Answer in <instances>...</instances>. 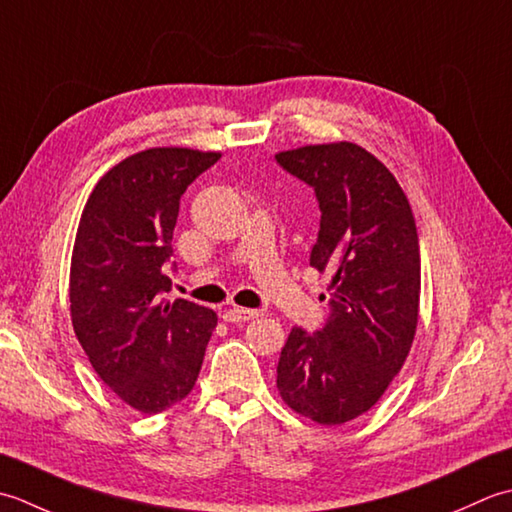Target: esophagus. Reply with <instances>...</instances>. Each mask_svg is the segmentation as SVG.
Wrapping results in <instances>:
<instances>
[{"instance_id": "obj_1", "label": "esophagus", "mask_w": 512, "mask_h": 512, "mask_svg": "<svg viewBox=\"0 0 512 512\" xmlns=\"http://www.w3.org/2000/svg\"><path fill=\"white\" fill-rule=\"evenodd\" d=\"M223 318L227 322H245V320H252L258 318V311L256 309H245V307H229Z\"/></svg>"}]
</instances>
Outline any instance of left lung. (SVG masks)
Masks as SVG:
<instances>
[{
  "instance_id": "obj_1",
  "label": "left lung",
  "mask_w": 512,
  "mask_h": 512,
  "mask_svg": "<svg viewBox=\"0 0 512 512\" xmlns=\"http://www.w3.org/2000/svg\"><path fill=\"white\" fill-rule=\"evenodd\" d=\"M276 161L316 194L309 265L331 276L325 327L291 329L276 387L296 413L344 424L382 398L409 356L420 305L415 218L395 176L356 143L305 145Z\"/></svg>"
}]
</instances>
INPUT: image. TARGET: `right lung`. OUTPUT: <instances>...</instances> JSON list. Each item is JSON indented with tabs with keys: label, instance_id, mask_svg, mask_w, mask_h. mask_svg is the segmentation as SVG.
<instances>
[{
	"label": "right lung",
	"instance_id": "right-lung-1",
	"mask_svg": "<svg viewBox=\"0 0 512 512\" xmlns=\"http://www.w3.org/2000/svg\"><path fill=\"white\" fill-rule=\"evenodd\" d=\"M218 159L187 148L132 154L101 176L83 207L72 327L99 378L141 413H161L192 391L218 322L196 302L165 300L181 196Z\"/></svg>",
	"mask_w": 512,
	"mask_h": 512
}]
</instances>
